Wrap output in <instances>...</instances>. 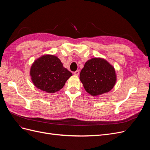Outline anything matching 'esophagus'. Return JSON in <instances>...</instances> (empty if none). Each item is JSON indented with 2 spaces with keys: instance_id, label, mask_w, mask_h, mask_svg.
Segmentation results:
<instances>
[{
  "instance_id": "obj_1",
  "label": "esophagus",
  "mask_w": 150,
  "mask_h": 150,
  "mask_svg": "<svg viewBox=\"0 0 150 150\" xmlns=\"http://www.w3.org/2000/svg\"><path fill=\"white\" fill-rule=\"evenodd\" d=\"M79 71H76L75 72H73V74H74V75H76V76H78V75H79Z\"/></svg>"
}]
</instances>
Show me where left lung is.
<instances>
[{
	"label": "left lung",
	"mask_w": 150,
	"mask_h": 150,
	"mask_svg": "<svg viewBox=\"0 0 150 150\" xmlns=\"http://www.w3.org/2000/svg\"><path fill=\"white\" fill-rule=\"evenodd\" d=\"M85 90L93 96L108 93L116 83L115 71L110 63L101 58H93L85 63L80 72Z\"/></svg>",
	"instance_id": "1"
}]
</instances>
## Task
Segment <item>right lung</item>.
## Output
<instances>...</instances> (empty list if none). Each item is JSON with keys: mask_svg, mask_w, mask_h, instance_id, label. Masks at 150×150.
I'll return each instance as SVG.
<instances>
[{"mask_svg": "<svg viewBox=\"0 0 150 150\" xmlns=\"http://www.w3.org/2000/svg\"><path fill=\"white\" fill-rule=\"evenodd\" d=\"M30 74L35 87L50 93L61 89L72 75L63 67L59 59L53 55L43 56L35 60Z\"/></svg>", "mask_w": 150, "mask_h": 150, "instance_id": "right-lung-1", "label": "right lung"}]
</instances>
